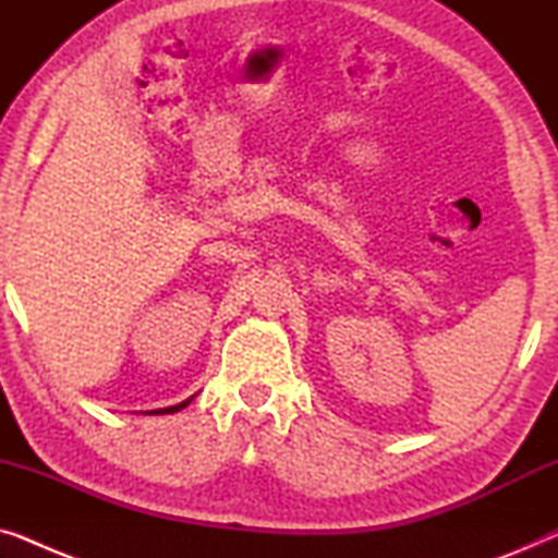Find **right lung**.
<instances>
[{"label":"right lung","mask_w":558,"mask_h":558,"mask_svg":"<svg viewBox=\"0 0 558 558\" xmlns=\"http://www.w3.org/2000/svg\"><path fill=\"white\" fill-rule=\"evenodd\" d=\"M190 403V399L187 401H182V403H178V407H167V409H157V411H149V414H174V411H180V409H185Z\"/></svg>","instance_id":"right-lung-1"}]
</instances>
